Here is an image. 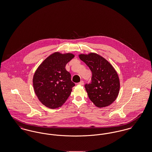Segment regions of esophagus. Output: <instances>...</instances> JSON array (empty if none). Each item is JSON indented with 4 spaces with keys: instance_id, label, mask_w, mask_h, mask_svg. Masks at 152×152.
<instances>
[{
    "instance_id": "1",
    "label": "esophagus",
    "mask_w": 152,
    "mask_h": 152,
    "mask_svg": "<svg viewBox=\"0 0 152 152\" xmlns=\"http://www.w3.org/2000/svg\"><path fill=\"white\" fill-rule=\"evenodd\" d=\"M79 84L81 85V86H83L84 85V81H81L79 83Z\"/></svg>"
}]
</instances>
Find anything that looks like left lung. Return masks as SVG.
Instances as JSON below:
<instances>
[{
  "label": "left lung",
  "instance_id": "obj_1",
  "mask_svg": "<svg viewBox=\"0 0 152 152\" xmlns=\"http://www.w3.org/2000/svg\"><path fill=\"white\" fill-rule=\"evenodd\" d=\"M79 56L92 73L91 83L85 85L89 99L99 108L110 105L115 101L120 91V80L116 70L97 53L80 54Z\"/></svg>",
  "mask_w": 152,
  "mask_h": 152
}]
</instances>
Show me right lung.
Here are the masks:
<instances>
[{
  "label": "right lung",
  "mask_w": 152,
  "mask_h": 152,
  "mask_svg": "<svg viewBox=\"0 0 152 152\" xmlns=\"http://www.w3.org/2000/svg\"><path fill=\"white\" fill-rule=\"evenodd\" d=\"M75 55L55 52L46 58L36 69L33 86L38 99L51 109L60 107L71 94L75 86L65 65Z\"/></svg>",
  "instance_id": "1"
}]
</instances>
